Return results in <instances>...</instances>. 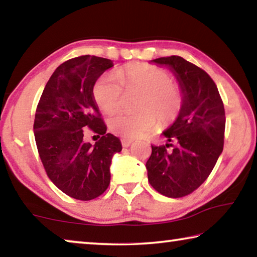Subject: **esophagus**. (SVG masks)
Returning <instances> with one entry per match:
<instances>
[{
  "label": "esophagus",
  "mask_w": 257,
  "mask_h": 257,
  "mask_svg": "<svg viewBox=\"0 0 257 257\" xmlns=\"http://www.w3.org/2000/svg\"><path fill=\"white\" fill-rule=\"evenodd\" d=\"M121 144H122L123 147H129L133 144L132 139H121Z\"/></svg>",
  "instance_id": "obj_1"
}]
</instances>
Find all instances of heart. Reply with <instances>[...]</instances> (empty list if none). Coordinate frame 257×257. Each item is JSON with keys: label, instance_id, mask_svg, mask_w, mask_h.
Listing matches in <instances>:
<instances>
[{"label": "heart", "instance_id": "b5f03b06", "mask_svg": "<svg viewBox=\"0 0 257 257\" xmlns=\"http://www.w3.org/2000/svg\"><path fill=\"white\" fill-rule=\"evenodd\" d=\"M125 93L138 92L132 113H119L108 120L116 136L135 139L160 125L171 124L184 105V93L168 71L149 63H132L104 73L93 87L95 102L107 114L118 111Z\"/></svg>", "mask_w": 257, "mask_h": 257}]
</instances>
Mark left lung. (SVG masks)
Returning a JSON list of instances; mask_svg holds the SVG:
<instances>
[{
	"label": "left lung",
	"instance_id": "1",
	"mask_svg": "<svg viewBox=\"0 0 257 257\" xmlns=\"http://www.w3.org/2000/svg\"><path fill=\"white\" fill-rule=\"evenodd\" d=\"M152 62L168 66L175 73L184 93V105L173 124L163 132L170 143L152 145L147 176L160 194L179 198L193 193L207 179L222 153L224 106L215 82L203 69L177 55ZM168 147L173 150L168 151Z\"/></svg>",
	"mask_w": 257,
	"mask_h": 257
}]
</instances>
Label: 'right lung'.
Here are the masks:
<instances>
[{"label":"right lung","mask_w":257,"mask_h":257,"mask_svg":"<svg viewBox=\"0 0 257 257\" xmlns=\"http://www.w3.org/2000/svg\"><path fill=\"white\" fill-rule=\"evenodd\" d=\"M111 67V60L95 55L63 62L47 81L35 114V141L47 177L79 201L107 189L112 156L122 150L120 139L106 133L93 96L94 84ZM86 127L101 135L95 146L83 141Z\"/></svg>","instance_id":"1"}]
</instances>
